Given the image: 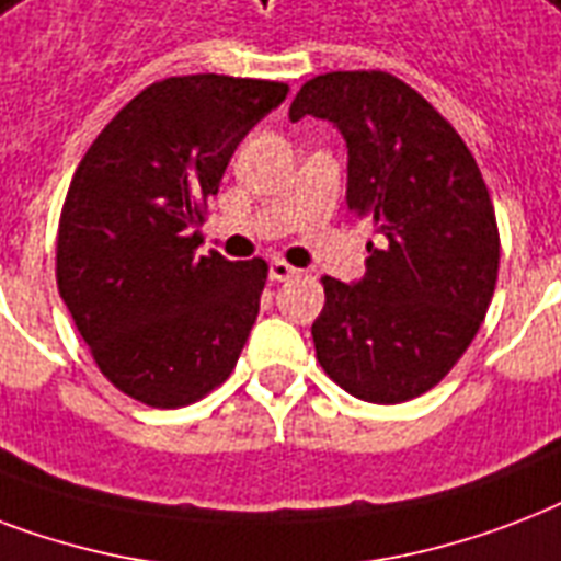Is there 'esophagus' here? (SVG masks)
<instances>
[{"label": "esophagus", "mask_w": 561, "mask_h": 561, "mask_svg": "<svg viewBox=\"0 0 561 561\" xmlns=\"http://www.w3.org/2000/svg\"><path fill=\"white\" fill-rule=\"evenodd\" d=\"M298 275V268H293L284 260H272L268 263V280H289V277Z\"/></svg>", "instance_id": "1"}]
</instances>
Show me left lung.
I'll return each mask as SVG.
<instances>
[{
	"instance_id": "left-lung-1",
	"label": "left lung",
	"mask_w": 561,
	"mask_h": 561,
	"mask_svg": "<svg viewBox=\"0 0 561 561\" xmlns=\"http://www.w3.org/2000/svg\"><path fill=\"white\" fill-rule=\"evenodd\" d=\"M328 119L348 149V210L375 221L366 275L324 277L312 342L368 403L419 398L454 368L492 304L501 240L483 175L445 116L389 72H328L289 119Z\"/></svg>"
}]
</instances>
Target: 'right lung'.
<instances>
[{
  "label": "right lung",
  "instance_id": "1",
  "mask_svg": "<svg viewBox=\"0 0 561 561\" xmlns=\"http://www.w3.org/2000/svg\"><path fill=\"white\" fill-rule=\"evenodd\" d=\"M280 81L163 78L104 125L69 184L58 289L102 375L172 410L231 375L260 312L266 263L195 257L204 204Z\"/></svg>",
  "mask_w": 561,
  "mask_h": 561
}]
</instances>
